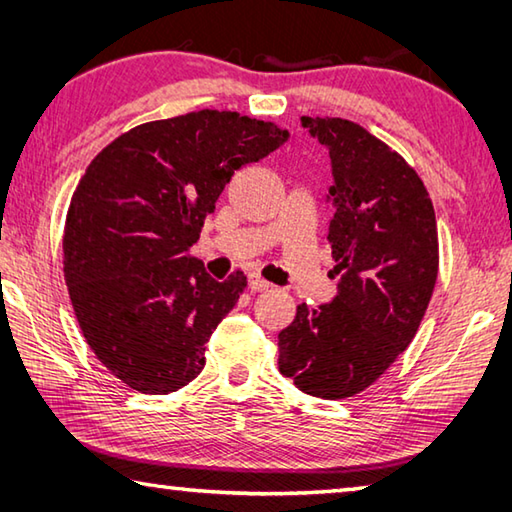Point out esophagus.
<instances>
[{
  "instance_id": "1",
  "label": "esophagus",
  "mask_w": 512,
  "mask_h": 512,
  "mask_svg": "<svg viewBox=\"0 0 512 512\" xmlns=\"http://www.w3.org/2000/svg\"><path fill=\"white\" fill-rule=\"evenodd\" d=\"M270 288V284L266 279H262L259 275H248V290L250 292H264V290H268Z\"/></svg>"
}]
</instances>
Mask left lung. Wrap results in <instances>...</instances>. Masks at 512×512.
Wrapping results in <instances>:
<instances>
[{
	"label": "left lung",
	"instance_id": "1",
	"mask_svg": "<svg viewBox=\"0 0 512 512\" xmlns=\"http://www.w3.org/2000/svg\"><path fill=\"white\" fill-rule=\"evenodd\" d=\"M330 151L328 242L334 301L279 332V372L310 396L361 394L407 350L438 277V226L427 189L398 151L345 118L301 116Z\"/></svg>",
	"mask_w": 512,
	"mask_h": 512
}]
</instances>
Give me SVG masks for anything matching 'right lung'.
<instances>
[{"label":"right lung","instance_id":"1","mask_svg":"<svg viewBox=\"0 0 512 512\" xmlns=\"http://www.w3.org/2000/svg\"><path fill=\"white\" fill-rule=\"evenodd\" d=\"M286 140L275 123L200 110L129 129L85 169L63 275L85 341L127 387L171 394L202 372L246 277L211 279L189 248L233 173Z\"/></svg>","mask_w":512,"mask_h":512}]
</instances>
